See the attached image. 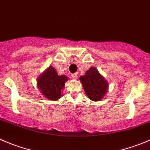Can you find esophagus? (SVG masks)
Wrapping results in <instances>:
<instances>
[{"label":"esophagus","instance_id":"1","mask_svg":"<svg viewBox=\"0 0 150 150\" xmlns=\"http://www.w3.org/2000/svg\"><path fill=\"white\" fill-rule=\"evenodd\" d=\"M71 76L74 79H76L78 78V73H74V74H71Z\"/></svg>","mask_w":150,"mask_h":150}]
</instances>
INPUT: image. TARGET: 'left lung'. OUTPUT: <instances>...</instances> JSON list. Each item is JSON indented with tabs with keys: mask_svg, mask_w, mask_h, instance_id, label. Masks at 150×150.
Returning a JSON list of instances; mask_svg holds the SVG:
<instances>
[{
	"mask_svg": "<svg viewBox=\"0 0 150 150\" xmlns=\"http://www.w3.org/2000/svg\"><path fill=\"white\" fill-rule=\"evenodd\" d=\"M79 79L86 95L93 101H100L108 91V82L95 68L91 67Z\"/></svg>",
	"mask_w": 150,
	"mask_h": 150,
	"instance_id": "1",
	"label": "left lung"
}]
</instances>
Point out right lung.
<instances>
[{
	"mask_svg": "<svg viewBox=\"0 0 150 150\" xmlns=\"http://www.w3.org/2000/svg\"><path fill=\"white\" fill-rule=\"evenodd\" d=\"M68 77L64 75L59 76L56 70L50 66L39 76L38 87L42 95L50 100H57L61 97V93Z\"/></svg>",
	"mask_w": 150,
	"mask_h": 150,
	"instance_id": "1",
	"label": "right lung"
}]
</instances>
